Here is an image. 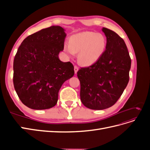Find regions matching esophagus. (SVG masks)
I'll list each match as a JSON object with an SVG mask.
<instances>
[{
    "instance_id": "1",
    "label": "esophagus",
    "mask_w": 150,
    "mask_h": 150,
    "mask_svg": "<svg viewBox=\"0 0 150 150\" xmlns=\"http://www.w3.org/2000/svg\"><path fill=\"white\" fill-rule=\"evenodd\" d=\"M74 72H75V74H77V72H78V66H74Z\"/></svg>"
}]
</instances>
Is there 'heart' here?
<instances>
[{
	"mask_svg": "<svg viewBox=\"0 0 150 150\" xmlns=\"http://www.w3.org/2000/svg\"><path fill=\"white\" fill-rule=\"evenodd\" d=\"M107 46V40L101 33L86 31L71 35L69 43H64L63 50L71 58L78 52V61L82 65L90 66L103 56Z\"/></svg>",
	"mask_w": 150,
	"mask_h": 150,
	"instance_id": "obj_1",
	"label": "heart"
}]
</instances>
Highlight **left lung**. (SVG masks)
Listing matches in <instances>:
<instances>
[{
	"label": "left lung",
	"instance_id": "left-lung-1",
	"mask_svg": "<svg viewBox=\"0 0 150 150\" xmlns=\"http://www.w3.org/2000/svg\"><path fill=\"white\" fill-rule=\"evenodd\" d=\"M107 46L94 64L78 71L80 98L88 108L102 110L118 100L129 81L131 61L124 40L114 31L103 28Z\"/></svg>",
	"mask_w": 150,
	"mask_h": 150
}]
</instances>
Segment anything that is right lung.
Here are the masks:
<instances>
[{"instance_id": "1", "label": "right lung", "mask_w": 150, "mask_h": 150, "mask_svg": "<svg viewBox=\"0 0 150 150\" xmlns=\"http://www.w3.org/2000/svg\"><path fill=\"white\" fill-rule=\"evenodd\" d=\"M66 36L64 28L52 25L29 35L18 49L13 60V86L28 108L42 110L55 106L62 85L74 76L72 63L59 58Z\"/></svg>"}]
</instances>
